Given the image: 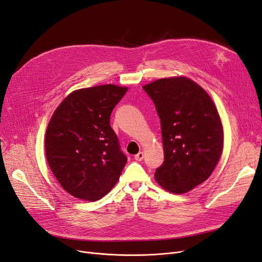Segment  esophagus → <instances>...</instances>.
<instances>
[{"instance_id": "esophagus-1", "label": "esophagus", "mask_w": 262, "mask_h": 262, "mask_svg": "<svg viewBox=\"0 0 262 262\" xmlns=\"http://www.w3.org/2000/svg\"><path fill=\"white\" fill-rule=\"evenodd\" d=\"M143 157H144V154H143V152H139L138 154H136L135 155V159H136V161H137V162H141L142 161V159H143Z\"/></svg>"}]
</instances>
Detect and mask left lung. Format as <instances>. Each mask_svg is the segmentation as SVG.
<instances>
[{"mask_svg": "<svg viewBox=\"0 0 262 262\" xmlns=\"http://www.w3.org/2000/svg\"><path fill=\"white\" fill-rule=\"evenodd\" d=\"M161 119L164 164L155 180L165 190L185 194L208 180L224 147L217 108L197 82L185 76L144 84Z\"/></svg>", "mask_w": 262, "mask_h": 262, "instance_id": "left-lung-1", "label": "left lung"}]
</instances>
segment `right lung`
Here are the masks:
<instances>
[{
  "instance_id": "right-lung-1",
  "label": "right lung",
  "mask_w": 262,
  "mask_h": 262,
  "mask_svg": "<svg viewBox=\"0 0 262 262\" xmlns=\"http://www.w3.org/2000/svg\"><path fill=\"white\" fill-rule=\"evenodd\" d=\"M126 86L103 84L73 91L55 109L45 135L48 165L61 186L86 201L103 198L127 162L110 126Z\"/></svg>"
}]
</instances>
